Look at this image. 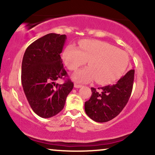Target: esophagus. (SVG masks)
<instances>
[{"instance_id": "esophagus-1", "label": "esophagus", "mask_w": 155, "mask_h": 155, "mask_svg": "<svg viewBox=\"0 0 155 155\" xmlns=\"http://www.w3.org/2000/svg\"><path fill=\"white\" fill-rule=\"evenodd\" d=\"M81 87H82V85L79 84H76V83L74 84V87L75 88H80Z\"/></svg>"}]
</instances>
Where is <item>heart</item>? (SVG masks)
Wrapping results in <instances>:
<instances>
[{"label": "heart", "mask_w": 155, "mask_h": 155, "mask_svg": "<svg viewBox=\"0 0 155 155\" xmlns=\"http://www.w3.org/2000/svg\"><path fill=\"white\" fill-rule=\"evenodd\" d=\"M79 49L69 44L63 51V58L70 71H76L88 60L89 67L78 71L73 79L78 82H89L95 79L105 84L121 77L129 63L126 51L117 49L111 44L97 40L79 41Z\"/></svg>", "instance_id": "b5f03b06"}]
</instances>
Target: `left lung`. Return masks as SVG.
Masks as SVG:
<instances>
[{
    "instance_id": "left-lung-1",
    "label": "left lung",
    "mask_w": 155,
    "mask_h": 155,
    "mask_svg": "<svg viewBox=\"0 0 155 155\" xmlns=\"http://www.w3.org/2000/svg\"><path fill=\"white\" fill-rule=\"evenodd\" d=\"M134 69L129 71L117 82L111 85L92 87V95L84 104L87 116L97 122H106L116 117L130 97L134 81Z\"/></svg>"
}]
</instances>
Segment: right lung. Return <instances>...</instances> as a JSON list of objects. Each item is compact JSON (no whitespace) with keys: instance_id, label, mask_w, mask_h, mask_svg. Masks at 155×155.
<instances>
[{"instance_id":"1","label":"right lung","mask_w":155,"mask_h":155,"mask_svg":"<svg viewBox=\"0 0 155 155\" xmlns=\"http://www.w3.org/2000/svg\"><path fill=\"white\" fill-rule=\"evenodd\" d=\"M66 38L65 35L49 33L33 42L23 56V90L33 111L42 118L61 111L74 87L70 79L63 84L56 83L68 76L60 58Z\"/></svg>"}]
</instances>
